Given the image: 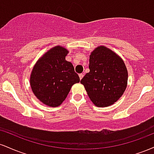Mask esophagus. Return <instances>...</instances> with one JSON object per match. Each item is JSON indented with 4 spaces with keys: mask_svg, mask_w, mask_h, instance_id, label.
<instances>
[{
    "mask_svg": "<svg viewBox=\"0 0 154 154\" xmlns=\"http://www.w3.org/2000/svg\"><path fill=\"white\" fill-rule=\"evenodd\" d=\"M83 76H84V75H83V74H79V79H82V77H83Z\"/></svg>",
    "mask_w": 154,
    "mask_h": 154,
    "instance_id": "34e87169",
    "label": "esophagus"
}]
</instances>
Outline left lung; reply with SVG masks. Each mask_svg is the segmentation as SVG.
<instances>
[{
  "label": "left lung",
  "mask_w": 154,
  "mask_h": 154,
  "mask_svg": "<svg viewBox=\"0 0 154 154\" xmlns=\"http://www.w3.org/2000/svg\"><path fill=\"white\" fill-rule=\"evenodd\" d=\"M90 72L81 79L90 99L98 107H106L121 98L128 85V72L124 61L103 45L91 52Z\"/></svg>",
  "instance_id": "8db88e82"
}]
</instances>
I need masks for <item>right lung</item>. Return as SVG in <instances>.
Returning a JSON list of instances; mask_svg holds the SVG:
<instances>
[{
  "mask_svg": "<svg viewBox=\"0 0 154 154\" xmlns=\"http://www.w3.org/2000/svg\"><path fill=\"white\" fill-rule=\"evenodd\" d=\"M69 51L60 45L48 51L38 60L30 75V86L37 98L51 107L66 99L72 86L79 82L73 65L66 61Z\"/></svg>",
  "mask_w": 154,
  "mask_h": 154,
  "instance_id": "right-lung-1",
  "label": "right lung"
}]
</instances>
